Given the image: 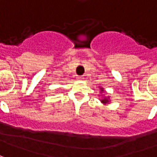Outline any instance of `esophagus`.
<instances>
[{
	"instance_id": "obj_1",
	"label": "esophagus",
	"mask_w": 157,
	"mask_h": 157,
	"mask_svg": "<svg viewBox=\"0 0 157 157\" xmlns=\"http://www.w3.org/2000/svg\"><path fill=\"white\" fill-rule=\"evenodd\" d=\"M77 79H78V80H82V76H77Z\"/></svg>"
}]
</instances>
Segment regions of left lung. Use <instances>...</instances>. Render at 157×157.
Wrapping results in <instances>:
<instances>
[{
	"mask_svg": "<svg viewBox=\"0 0 157 157\" xmlns=\"http://www.w3.org/2000/svg\"><path fill=\"white\" fill-rule=\"evenodd\" d=\"M100 90H101V93H103V92H104V88H103V87H100ZM101 102L102 103H103V104H109V97H104L103 98H102L101 99Z\"/></svg>",
	"mask_w": 157,
	"mask_h": 157,
	"instance_id": "1",
	"label": "left lung"
}]
</instances>
